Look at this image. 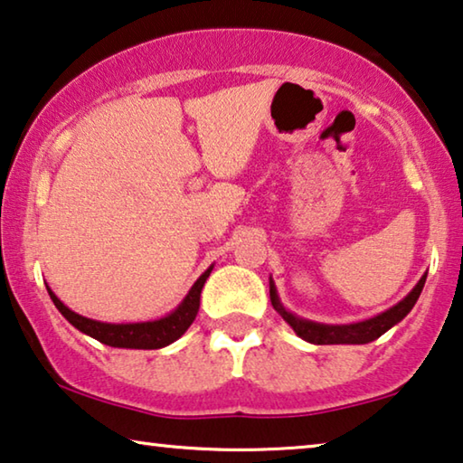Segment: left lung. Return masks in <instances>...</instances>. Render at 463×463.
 Instances as JSON below:
<instances>
[{
    "instance_id": "1",
    "label": "left lung",
    "mask_w": 463,
    "mask_h": 463,
    "mask_svg": "<svg viewBox=\"0 0 463 463\" xmlns=\"http://www.w3.org/2000/svg\"><path fill=\"white\" fill-rule=\"evenodd\" d=\"M426 274L429 272H424L422 279L418 280V285L413 287L411 291L397 303V306L389 307L386 312L374 316V318H368L362 322L322 324V322L301 318V316H295L280 303L272 276H270V301L276 312L282 316V320H285L288 326L295 330V335L301 336L303 341L314 343V345H365L370 341H376L378 336H383L386 330L395 326V324L402 322L405 316L411 312V307L416 306L420 293H422L424 288Z\"/></svg>"
}]
</instances>
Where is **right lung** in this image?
Wrapping results in <instances>:
<instances>
[{"instance_id": "1", "label": "right lung", "mask_w": 463, "mask_h": 463, "mask_svg": "<svg viewBox=\"0 0 463 463\" xmlns=\"http://www.w3.org/2000/svg\"><path fill=\"white\" fill-rule=\"evenodd\" d=\"M210 266L199 279L195 285L189 288V293L184 295V299L178 303V307L172 309L170 314L162 316L157 320L149 322H122V324H112V322H99L85 318L77 312H72L71 307H66L64 303L58 299L50 287H47V293L53 301V306L60 309V314L72 324L74 328H79L80 333H85L93 339H98L103 345H109V347H122V349H162L165 345L175 343L176 339L187 333V328L195 320L199 312V298H202V288L208 280L212 272Z\"/></svg>"}]
</instances>
